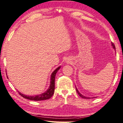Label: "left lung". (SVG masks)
<instances>
[{
	"label": "left lung",
	"instance_id": "obj_1",
	"mask_svg": "<svg viewBox=\"0 0 123 123\" xmlns=\"http://www.w3.org/2000/svg\"><path fill=\"white\" fill-rule=\"evenodd\" d=\"M111 44H112V48H113V49H116V48H115V47L114 44H113L112 43H111ZM75 87H76V92H77V93H78V95H79V96H80V97H81V98H86H86H88V99H89V98H88V97L84 96H83V95H81V94L80 93V92H79V91L78 90V89H77V88H76V86H75Z\"/></svg>",
	"mask_w": 123,
	"mask_h": 123
}]
</instances>
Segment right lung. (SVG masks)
<instances>
[{"mask_svg": "<svg viewBox=\"0 0 123 123\" xmlns=\"http://www.w3.org/2000/svg\"><path fill=\"white\" fill-rule=\"evenodd\" d=\"M61 66L58 67L56 69H55L54 72H52L51 75V78H50V85L49 87L48 88L47 90L44 93H42L38 95H35V96H28V95H24L20 92H19V95H21L23 98H27V99L31 100H34V101H40V100H44L49 99L52 96L53 94L54 93L55 91V79L56 74L57 72L58 71L59 69L60 68Z\"/></svg>", "mask_w": 123, "mask_h": 123, "instance_id": "right-lung-1", "label": "right lung"}]
</instances>
